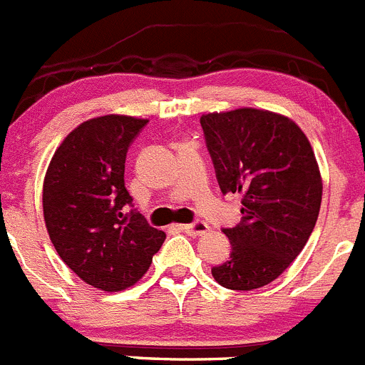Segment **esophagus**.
I'll return each instance as SVG.
<instances>
[{
  "label": "esophagus",
  "instance_id": "1",
  "mask_svg": "<svg viewBox=\"0 0 365 365\" xmlns=\"http://www.w3.org/2000/svg\"><path fill=\"white\" fill-rule=\"evenodd\" d=\"M180 229L183 232L190 234V236H203V234L209 232V225L205 221H194V223H185V225H180Z\"/></svg>",
  "mask_w": 365,
  "mask_h": 365
}]
</instances>
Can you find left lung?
Here are the masks:
<instances>
[{
  "label": "left lung",
  "instance_id": "1",
  "mask_svg": "<svg viewBox=\"0 0 365 365\" xmlns=\"http://www.w3.org/2000/svg\"><path fill=\"white\" fill-rule=\"evenodd\" d=\"M221 192L243 196L240 223L223 229L230 259L212 268L229 290H255L301 254L319 217L322 180L315 153L294 120L254 108L202 115Z\"/></svg>",
  "mask_w": 365,
  "mask_h": 365
}]
</instances>
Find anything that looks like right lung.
Returning a JSON list of instances; mask_svg holds the SVG:
<instances>
[{"mask_svg": "<svg viewBox=\"0 0 365 365\" xmlns=\"http://www.w3.org/2000/svg\"><path fill=\"white\" fill-rule=\"evenodd\" d=\"M145 124L125 115L83 122L57 148L44 176L50 240L66 267L98 290L135 284L165 240L138 210L128 209L125 155Z\"/></svg>", "mask_w": 365, "mask_h": 365, "instance_id": "obj_1", "label": "right lung"}]
</instances>
